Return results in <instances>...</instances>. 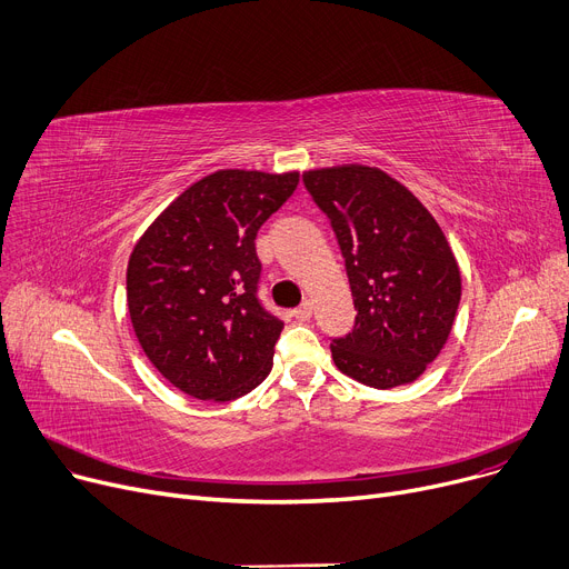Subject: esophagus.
I'll return each mask as SVG.
<instances>
[{"mask_svg":"<svg viewBox=\"0 0 569 569\" xmlns=\"http://www.w3.org/2000/svg\"><path fill=\"white\" fill-rule=\"evenodd\" d=\"M311 313H313V305H311V302H302L300 307H297V309L292 311L295 320H300V322H307V320L311 318Z\"/></svg>","mask_w":569,"mask_h":569,"instance_id":"obj_1","label":"esophagus"}]
</instances>
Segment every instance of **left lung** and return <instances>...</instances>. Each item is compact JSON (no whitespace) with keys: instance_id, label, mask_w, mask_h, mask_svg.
Returning <instances> with one entry per match:
<instances>
[{"instance_id":"left-lung-1","label":"left lung","mask_w":569,"mask_h":569,"mask_svg":"<svg viewBox=\"0 0 569 569\" xmlns=\"http://www.w3.org/2000/svg\"><path fill=\"white\" fill-rule=\"evenodd\" d=\"M305 187L330 219L357 309L330 343L357 382L390 390L420 378L452 332L461 272L429 209L380 168L307 170Z\"/></svg>"}]
</instances>
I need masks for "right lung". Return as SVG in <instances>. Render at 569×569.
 <instances>
[{
    "instance_id": "add662e5",
    "label": "right lung",
    "mask_w": 569,
    "mask_h": 569,
    "mask_svg": "<svg viewBox=\"0 0 569 569\" xmlns=\"http://www.w3.org/2000/svg\"><path fill=\"white\" fill-rule=\"evenodd\" d=\"M297 182L295 170H217L177 196L136 242L127 267L133 332L184 395L232 401L272 371L283 322L256 295V234Z\"/></svg>"
}]
</instances>
